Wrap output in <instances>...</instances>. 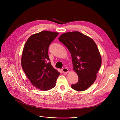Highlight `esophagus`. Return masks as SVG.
Returning a JSON list of instances; mask_svg holds the SVG:
<instances>
[{"mask_svg": "<svg viewBox=\"0 0 120 120\" xmlns=\"http://www.w3.org/2000/svg\"><path fill=\"white\" fill-rule=\"evenodd\" d=\"M62 70V71H63V72L64 73H67L68 72V70L66 68H63Z\"/></svg>", "mask_w": 120, "mask_h": 120, "instance_id": "esophagus-1", "label": "esophagus"}]
</instances>
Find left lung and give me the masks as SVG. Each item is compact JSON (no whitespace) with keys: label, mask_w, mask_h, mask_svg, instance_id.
I'll list each match as a JSON object with an SVG mask.
<instances>
[{"label":"left lung","mask_w":120,"mask_h":120,"mask_svg":"<svg viewBox=\"0 0 120 120\" xmlns=\"http://www.w3.org/2000/svg\"><path fill=\"white\" fill-rule=\"evenodd\" d=\"M71 52L73 70L78 76L73 90L82 91L95 82L102 64V58L96 43L90 37L79 31L62 34L58 38Z\"/></svg>","instance_id":"1"}]
</instances>
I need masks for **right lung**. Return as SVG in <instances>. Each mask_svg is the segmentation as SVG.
Here are the masks:
<instances>
[{"instance_id":"add662e5","label":"right lung","mask_w":120,"mask_h":120,"mask_svg":"<svg viewBox=\"0 0 120 120\" xmlns=\"http://www.w3.org/2000/svg\"><path fill=\"white\" fill-rule=\"evenodd\" d=\"M59 33L44 30L31 35L25 43L22 55L21 66L33 86L42 90L55 86L60 72L54 69L48 55L49 46Z\"/></svg>"}]
</instances>
